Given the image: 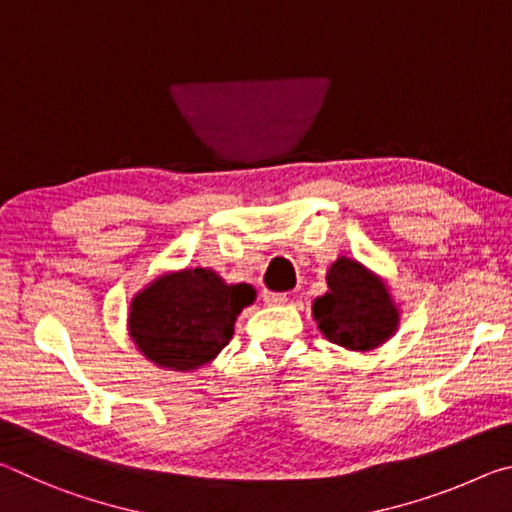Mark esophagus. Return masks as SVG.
<instances>
[{
	"label": "esophagus",
	"instance_id": "34e87169",
	"mask_svg": "<svg viewBox=\"0 0 512 512\" xmlns=\"http://www.w3.org/2000/svg\"><path fill=\"white\" fill-rule=\"evenodd\" d=\"M262 298H264L266 305H284V302H287V293H282V291H264Z\"/></svg>",
	"mask_w": 512,
	"mask_h": 512
}]
</instances>
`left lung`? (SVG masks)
<instances>
[{"label":"left lung","mask_w":512,"mask_h":512,"mask_svg":"<svg viewBox=\"0 0 512 512\" xmlns=\"http://www.w3.org/2000/svg\"><path fill=\"white\" fill-rule=\"evenodd\" d=\"M329 293L314 302L320 332L350 350H372L393 334L397 311L377 277L348 257L327 273Z\"/></svg>","instance_id":"8db88e82"}]
</instances>
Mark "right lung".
<instances>
[{
  "label": "right lung",
  "mask_w": 512,
  "mask_h": 512,
  "mask_svg": "<svg viewBox=\"0 0 512 512\" xmlns=\"http://www.w3.org/2000/svg\"><path fill=\"white\" fill-rule=\"evenodd\" d=\"M255 300L248 284H223L205 268L158 277L131 305V336L164 368L194 370L228 345L239 311Z\"/></svg>",
  "instance_id": "right-lung-1"
}]
</instances>
